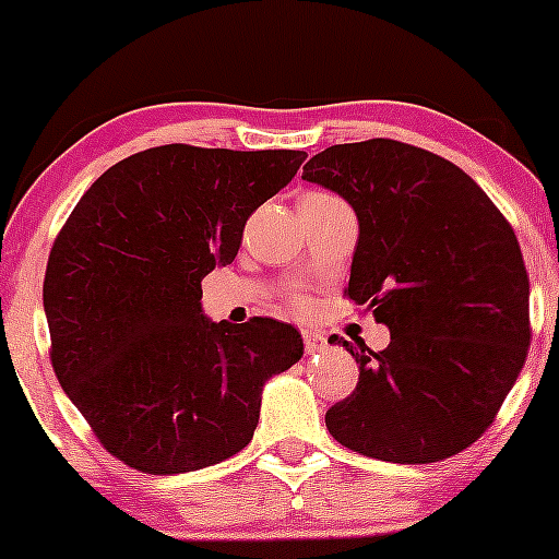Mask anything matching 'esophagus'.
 <instances>
[{"instance_id":"34e87169","label":"esophagus","mask_w":559,"mask_h":559,"mask_svg":"<svg viewBox=\"0 0 559 559\" xmlns=\"http://www.w3.org/2000/svg\"><path fill=\"white\" fill-rule=\"evenodd\" d=\"M301 335H304L306 354H320L328 349V338L322 333H317V330H301Z\"/></svg>"}]
</instances>
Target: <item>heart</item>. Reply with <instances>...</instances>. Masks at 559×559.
<instances>
[{
  "label": "heart",
  "instance_id": "b5f03b06",
  "mask_svg": "<svg viewBox=\"0 0 559 559\" xmlns=\"http://www.w3.org/2000/svg\"><path fill=\"white\" fill-rule=\"evenodd\" d=\"M309 197H328V194H317V191H314V194H309ZM298 306H301V309H304V301H298Z\"/></svg>",
  "mask_w": 559,
  "mask_h": 559
}]
</instances>
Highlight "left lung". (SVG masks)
I'll return each mask as SVG.
<instances>
[{
  "label": "left lung",
  "instance_id": "obj_1",
  "mask_svg": "<svg viewBox=\"0 0 559 559\" xmlns=\"http://www.w3.org/2000/svg\"><path fill=\"white\" fill-rule=\"evenodd\" d=\"M304 181L344 197L359 221L346 296L392 341L330 338L359 381L325 413L344 448L392 464H435L479 440L531 346V282L514 229L453 162L411 143H338Z\"/></svg>",
  "mask_w": 559,
  "mask_h": 559
}]
</instances>
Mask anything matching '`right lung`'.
I'll return each mask as SVG.
<instances>
[{"instance_id":"right-lung-1","label":"right lung","mask_w":559,"mask_h":559,"mask_svg":"<svg viewBox=\"0 0 559 559\" xmlns=\"http://www.w3.org/2000/svg\"><path fill=\"white\" fill-rule=\"evenodd\" d=\"M306 152L186 143L117 162L71 210L45 272L50 359L100 445L143 474L239 453L263 383L296 365L301 333L272 317L202 314V280L234 261L248 218Z\"/></svg>"}]
</instances>
